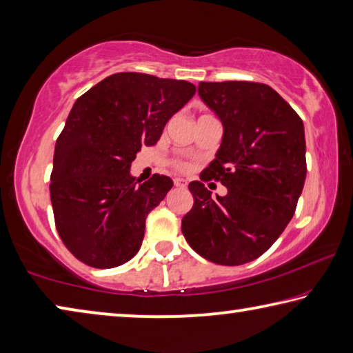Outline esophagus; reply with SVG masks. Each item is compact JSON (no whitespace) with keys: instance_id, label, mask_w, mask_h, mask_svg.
<instances>
[{"instance_id":"34e87169","label":"esophagus","mask_w":353,"mask_h":353,"mask_svg":"<svg viewBox=\"0 0 353 353\" xmlns=\"http://www.w3.org/2000/svg\"><path fill=\"white\" fill-rule=\"evenodd\" d=\"M174 185L177 188H185V187H187V181H183V179H181V177H176Z\"/></svg>"}]
</instances>
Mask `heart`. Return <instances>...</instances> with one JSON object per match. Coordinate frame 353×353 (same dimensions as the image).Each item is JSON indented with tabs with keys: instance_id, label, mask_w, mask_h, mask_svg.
<instances>
[{
	"instance_id": "obj_1",
	"label": "heart",
	"mask_w": 353,
	"mask_h": 353,
	"mask_svg": "<svg viewBox=\"0 0 353 353\" xmlns=\"http://www.w3.org/2000/svg\"><path fill=\"white\" fill-rule=\"evenodd\" d=\"M172 166H174L177 171H188L190 168V165L187 162H182V160H174V162H172Z\"/></svg>"
}]
</instances>
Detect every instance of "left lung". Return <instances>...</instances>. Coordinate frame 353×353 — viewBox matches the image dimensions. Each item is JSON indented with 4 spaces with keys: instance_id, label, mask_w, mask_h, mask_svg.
<instances>
[{
    "instance_id": "8db88e82",
    "label": "left lung",
    "mask_w": 353,
    "mask_h": 353,
    "mask_svg": "<svg viewBox=\"0 0 353 353\" xmlns=\"http://www.w3.org/2000/svg\"><path fill=\"white\" fill-rule=\"evenodd\" d=\"M198 93L224 126L201 181H221L228 194L213 200L201 182H191L194 204L182 234L205 260L244 265L276 243L296 212L307 176L303 123L266 83L201 82Z\"/></svg>"
}]
</instances>
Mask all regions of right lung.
<instances>
[{
	"mask_svg": "<svg viewBox=\"0 0 353 353\" xmlns=\"http://www.w3.org/2000/svg\"><path fill=\"white\" fill-rule=\"evenodd\" d=\"M194 93L187 81L117 73L77 98L56 141L50 183L56 229L77 260L109 270L139 252L148 214L172 181L154 174L139 183L130 163Z\"/></svg>",
	"mask_w": 353,
	"mask_h": 353,
	"instance_id": "1",
	"label": "right lung"
}]
</instances>
